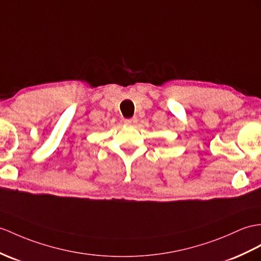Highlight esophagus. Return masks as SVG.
<instances>
[{
    "label": "esophagus",
    "mask_w": 261,
    "mask_h": 261,
    "mask_svg": "<svg viewBox=\"0 0 261 261\" xmlns=\"http://www.w3.org/2000/svg\"><path fill=\"white\" fill-rule=\"evenodd\" d=\"M137 122V118L136 117H133V118H126L125 120H124V123L125 124H127V125H133V124H135Z\"/></svg>",
    "instance_id": "34e87169"
}]
</instances>
